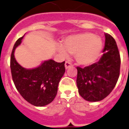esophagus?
Masks as SVG:
<instances>
[{"mask_svg": "<svg viewBox=\"0 0 129 129\" xmlns=\"http://www.w3.org/2000/svg\"><path fill=\"white\" fill-rule=\"evenodd\" d=\"M71 66H72V64H71V63L70 62V61H66V63H65V67H66V69H68V68H70Z\"/></svg>", "mask_w": 129, "mask_h": 129, "instance_id": "obj_1", "label": "esophagus"}]
</instances>
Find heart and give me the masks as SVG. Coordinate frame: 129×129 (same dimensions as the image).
Here are the masks:
<instances>
[{"label": "heart", "mask_w": 129, "mask_h": 129, "mask_svg": "<svg viewBox=\"0 0 129 129\" xmlns=\"http://www.w3.org/2000/svg\"><path fill=\"white\" fill-rule=\"evenodd\" d=\"M63 45L64 47L58 46L60 54L67 56V51L71 54H75L77 61L84 66L94 63L99 58L103 47L101 39L90 33L68 37L63 41Z\"/></svg>", "instance_id": "heart-1"}]
</instances>
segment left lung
Segmentation results:
<instances>
[{"mask_svg": "<svg viewBox=\"0 0 129 129\" xmlns=\"http://www.w3.org/2000/svg\"><path fill=\"white\" fill-rule=\"evenodd\" d=\"M103 55L99 61L84 68L77 67V85L81 97L98 102L110 94L115 86L120 73L121 58L116 42L105 33Z\"/></svg>", "mask_w": 129, "mask_h": 129, "instance_id": "obj_1", "label": "left lung"}]
</instances>
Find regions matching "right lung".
<instances>
[{"label": "right lung", "mask_w": 129, "mask_h": 129, "mask_svg": "<svg viewBox=\"0 0 129 129\" xmlns=\"http://www.w3.org/2000/svg\"><path fill=\"white\" fill-rule=\"evenodd\" d=\"M23 37L17 40L12 51L10 69L13 81L26 101L35 106H44L51 103L57 94L58 84L66 71L65 61L58 63L49 59L33 69L21 67L15 59L14 51Z\"/></svg>", "instance_id": "obj_1"}]
</instances>
